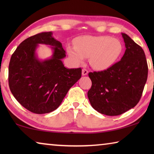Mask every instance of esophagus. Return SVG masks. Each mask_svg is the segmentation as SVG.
Masks as SVG:
<instances>
[{"label": "esophagus", "mask_w": 154, "mask_h": 154, "mask_svg": "<svg viewBox=\"0 0 154 154\" xmlns=\"http://www.w3.org/2000/svg\"><path fill=\"white\" fill-rule=\"evenodd\" d=\"M88 74V71L87 69H82V75L85 76V75H87Z\"/></svg>", "instance_id": "esophagus-1"}]
</instances>
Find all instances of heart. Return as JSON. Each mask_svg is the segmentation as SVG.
Instances as JSON below:
<instances>
[{"label": "heart", "mask_w": 154, "mask_h": 154, "mask_svg": "<svg viewBox=\"0 0 154 154\" xmlns=\"http://www.w3.org/2000/svg\"><path fill=\"white\" fill-rule=\"evenodd\" d=\"M66 51L75 64H82L90 57L94 69L104 71L119 58L122 45L118 39L109 36H83L75 39V45H68Z\"/></svg>", "instance_id": "heart-1"}]
</instances>
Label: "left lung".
Instances as JSON below:
<instances>
[{
    "instance_id": "1",
    "label": "left lung",
    "mask_w": 154,
    "mask_h": 154,
    "mask_svg": "<svg viewBox=\"0 0 154 154\" xmlns=\"http://www.w3.org/2000/svg\"><path fill=\"white\" fill-rule=\"evenodd\" d=\"M126 51L121 60L103 71L89 72L92 87L88 96L92 107L109 116H119L134 107L147 82L145 52L125 33Z\"/></svg>"
}]
</instances>
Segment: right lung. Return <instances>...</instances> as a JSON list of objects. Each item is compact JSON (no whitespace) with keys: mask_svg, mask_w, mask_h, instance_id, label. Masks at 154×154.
I'll return each instance as SVG.
<instances>
[{"mask_svg":"<svg viewBox=\"0 0 154 154\" xmlns=\"http://www.w3.org/2000/svg\"><path fill=\"white\" fill-rule=\"evenodd\" d=\"M43 32L21 43L12 54L9 66V85L15 99L36 114L48 113L58 107L68 91L82 77V69H67L62 60L66 52L62 43ZM39 44L49 45V59L38 58Z\"/></svg>","mask_w":154,"mask_h":154,"instance_id":"obj_1","label":"right lung"}]
</instances>
